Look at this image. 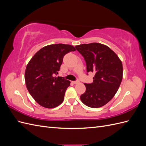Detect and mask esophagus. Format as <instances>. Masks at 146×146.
Masks as SVG:
<instances>
[{
    "mask_svg": "<svg viewBox=\"0 0 146 146\" xmlns=\"http://www.w3.org/2000/svg\"><path fill=\"white\" fill-rule=\"evenodd\" d=\"M72 83H73L74 84H77V83H79V80H76V81H73Z\"/></svg>",
    "mask_w": 146,
    "mask_h": 146,
    "instance_id": "1",
    "label": "esophagus"
}]
</instances>
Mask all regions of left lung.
Here are the masks:
<instances>
[{
    "mask_svg": "<svg viewBox=\"0 0 146 146\" xmlns=\"http://www.w3.org/2000/svg\"><path fill=\"white\" fill-rule=\"evenodd\" d=\"M75 47L84 57L87 72L95 74L93 82L85 83L86 91L80 99L89 107H102L113 99L121 85V61L111 48L102 44H83Z\"/></svg>",
    "mask_w": 146,
    "mask_h": 146,
    "instance_id": "1",
    "label": "left lung"
}]
</instances>
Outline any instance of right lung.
<instances>
[{
    "label": "right lung",
    "mask_w": 146,
    "mask_h": 146,
    "mask_svg": "<svg viewBox=\"0 0 146 146\" xmlns=\"http://www.w3.org/2000/svg\"><path fill=\"white\" fill-rule=\"evenodd\" d=\"M76 48L71 45L55 44L38 50L30 60L25 72L26 86L36 102L47 108H54L63 102L70 81L58 74L64 56Z\"/></svg>",
    "instance_id": "right-lung-1"
}]
</instances>
